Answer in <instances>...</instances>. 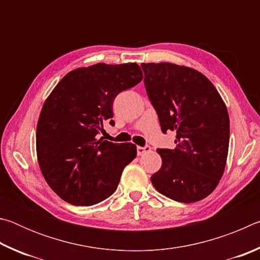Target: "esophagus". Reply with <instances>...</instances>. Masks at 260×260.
Wrapping results in <instances>:
<instances>
[{
    "instance_id": "obj_1",
    "label": "esophagus",
    "mask_w": 260,
    "mask_h": 260,
    "mask_svg": "<svg viewBox=\"0 0 260 260\" xmlns=\"http://www.w3.org/2000/svg\"><path fill=\"white\" fill-rule=\"evenodd\" d=\"M136 150H138V155H139V156H142V155H144V153L150 152V151H151V148L149 147V146H146V147H138V148H136Z\"/></svg>"
}]
</instances>
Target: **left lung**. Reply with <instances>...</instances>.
<instances>
[{
    "mask_svg": "<svg viewBox=\"0 0 260 260\" xmlns=\"http://www.w3.org/2000/svg\"><path fill=\"white\" fill-rule=\"evenodd\" d=\"M144 85L162 133L177 134L174 149H158L161 167L153 187L169 199L193 203L212 192L225 171L230 116L204 74L172 63H142Z\"/></svg>",
    "mask_w": 260,
    "mask_h": 260,
    "instance_id": "8db88e82",
    "label": "left lung"
}]
</instances>
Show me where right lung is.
<instances>
[{
    "mask_svg": "<svg viewBox=\"0 0 260 260\" xmlns=\"http://www.w3.org/2000/svg\"><path fill=\"white\" fill-rule=\"evenodd\" d=\"M136 63H99L69 72L43 103L37 126L41 173L61 200L94 205L116 191L136 146L99 139L104 121L114 125L112 103L142 80Z\"/></svg>",
    "mask_w": 260,
    "mask_h": 260,
    "instance_id": "1",
    "label": "right lung"
}]
</instances>
